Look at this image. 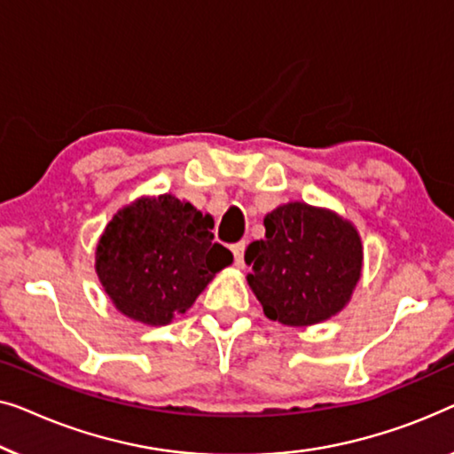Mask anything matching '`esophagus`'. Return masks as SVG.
<instances>
[{
    "label": "esophagus",
    "mask_w": 454,
    "mask_h": 454,
    "mask_svg": "<svg viewBox=\"0 0 454 454\" xmlns=\"http://www.w3.org/2000/svg\"><path fill=\"white\" fill-rule=\"evenodd\" d=\"M245 248H247L245 242H236V245H232L234 261H236V265H239V267L245 265Z\"/></svg>",
    "instance_id": "34e87169"
}]
</instances>
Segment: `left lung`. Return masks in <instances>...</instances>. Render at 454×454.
Wrapping results in <instances>:
<instances>
[{
    "mask_svg": "<svg viewBox=\"0 0 454 454\" xmlns=\"http://www.w3.org/2000/svg\"><path fill=\"white\" fill-rule=\"evenodd\" d=\"M265 239L248 245L247 282L265 317L309 327L340 315L362 278L357 228L333 209L304 201L278 206L263 218Z\"/></svg>",
    "mask_w": 454,
    "mask_h": 454,
    "instance_id": "1",
    "label": "left lung"
}]
</instances>
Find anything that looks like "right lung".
Returning a JSON list of instances; mask_svg holds the SVG:
<instances>
[{
    "label": "right lung",
    "mask_w": 454,
    "mask_h": 454,
    "mask_svg": "<svg viewBox=\"0 0 454 454\" xmlns=\"http://www.w3.org/2000/svg\"><path fill=\"white\" fill-rule=\"evenodd\" d=\"M212 228V215L172 193L144 195L121 207L94 253V270L114 309L150 327L187 312L234 259L214 242Z\"/></svg>",
    "instance_id": "1"
}]
</instances>
